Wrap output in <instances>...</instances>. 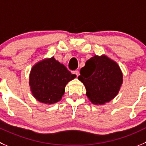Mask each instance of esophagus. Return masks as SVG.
Masks as SVG:
<instances>
[{
	"mask_svg": "<svg viewBox=\"0 0 146 146\" xmlns=\"http://www.w3.org/2000/svg\"><path fill=\"white\" fill-rule=\"evenodd\" d=\"M72 73H73V74H75L76 75V76H79V71H78V70H73V71H72Z\"/></svg>",
	"mask_w": 146,
	"mask_h": 146,
	"instance_id": "34e87169",
	"label": "esophagus"
}]
</instances>
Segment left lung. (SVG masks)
<instances>
[{"instance_id": "obj_1", "label": "left lung", "mask_w": 146, "mask_h": 146, "mask_svg": "<svg viewBox=\"0 0 146 146\" xmlns=\"http://www.w3.org/2000/svg\"><path fill=\"white\" fill-rule=\"evenodd\" d=\"M78 79L84 84L86 96L94 104H104L114 99L122 84L119 65L105 55H95L86 61Z\"/></svg>"}]
</instances>
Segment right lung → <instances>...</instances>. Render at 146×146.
<instances>
[{
	"instance_id": "1",
	"label": "right lung",
	"mask_w": 146,
	"mask_h": 146,
	"mask_svg": "<svg viewBox=\"0 0 146 146\" xmlns=\"http://www.w3.org/2000/svg\"><path fill=\"white\" fill-rule=\"evenodd\" d=\"M76 77L52 57L34 65L29 85L32 94L39 102L52 104L62 99L66 84Z\"/></svg>"
}]
</instances>
